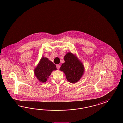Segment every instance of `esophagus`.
Returning a JSON list of instances; mask_svg holds the SVG:
<instances>
[{
    "instance_id": "obj_1",
    "label": "esophagus",
    "mask_w": 123,
    "mask_h": 123,
    "mask_svg": "<svg viewBox=\"0 0 123 123\" xmlns=\"http://www.w3.org/2000/svg\"><path fill=\"white\" fill-rule=\"evenodd\" d=\"M60 67H61V66L60 65H56V68H57L58 69H59L60 68Z\"/></svg>"
}]
</instances>
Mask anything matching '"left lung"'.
<instances>
[{"instance_id": "1", "label": "left lung", "mask_w": 123, "mask_h": 123, "mask_svg": "<svg viewBox=\"0 0 123 123\" xmlns=\"http://www.w3.org/2000/svg\"><path fill=\"white\" fill-rule=\"evenodd\" d=\"M65 62L62 64L60 70L65 74L68 82L75 83L79 81L83 76L85 69L82 62L76 55L69 52L64 56Z\"/></svg>"}]
</instances>
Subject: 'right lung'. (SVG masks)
I'll use <instances>...</instances> for the list:
<instances>
[{
  "label": "right lung",
  "instance_id": "obj_1",
  "mask_svg": "<svg viewBox=\"0 0 123 123\" xmlns=\"http://www.w3.org/2000/svg\"><path fill=\"white\" fill-rule=\"evenodd\" d=\"M56 70L54 64L47 58L42 56L34 69V74L40 82H46L52 72Z\"/></svg>",
  "mask_w": 123,
  "mask_h": 123
}]
</instances>
